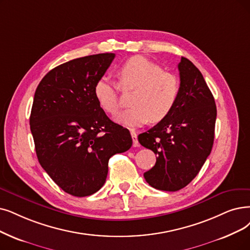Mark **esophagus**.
I'll return each mask as SVG.
<instances>
[{"mask_svg":"<svg viewBox=\"0 0 250 250\" xmlns=\"http://www.w3.org/2000/svg\"><path fill=\"white\" fill-rule=\"evenodd\" d=\"M131 137H132V141H133V146H138V141H137V135L134 131H131Z\"/></svg>","mask_w":250,"mask_h":250,"instance_id":"obj_1","label":"esophagus"}]
</instances>
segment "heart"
I'll list each match as a JSON object with an SVG mask.
<instances>
[{"mask_svg":"<svg viewBox=\"0 0 250 250\" xmlns=\"http://www.w3.org/2000/svg\"><path fill=\"white\" fill-rule=\"evenodd\" d=\"M119 86L132 88L131 108L120 114L117 121L128 127H141L149 120L159 123L173 111L181 92L178 79L143 56L129 58L118 69ZM93 93L104 112L116 115L120 108L119 87L104 76L94 84Z\"/></svg>","mask_w":250,"mask_h":250,"instance_id":"heart-1","label":"heart"}]
</instances>
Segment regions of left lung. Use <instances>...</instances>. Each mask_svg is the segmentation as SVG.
<instances>
[{
  "label": "left lung",
  "mask_w": 250,
  "mask_h": 250,
  "mask_svg": "<svg viewBox=\"0 0 250 250\" xmlns=\"http://www.w3.org/2000/svg\"><path fill=\"white\" fill-rule=\"evenodd\" d=\"M181 92L172 113L138 135L143 146L157 155L155 166L145 172L146 183L175 192L191 183L211 152L216 105L201 72L188 58L177 65Z\"/></svg>",
  "instance_id": "left-lung-1"
}]
</instances>
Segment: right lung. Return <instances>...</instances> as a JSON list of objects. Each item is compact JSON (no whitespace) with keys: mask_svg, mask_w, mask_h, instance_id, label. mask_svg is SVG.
Segmentation results:
<instances>
[{"mask_svg":"<svg viewBox=\"0 0 250 250\" xmlns=\"http://www.w3.org/2000/svg\"><path fill=\"white\" fill-rule=\"evenodd\" d=\"M114 58L101 53L62 63L35 92L29 125L38 160L59 188L76 197L97 192L109 158L132 146L128 129L109 120L93 93Z\"/></svg>","mask_w":250,"mask_h":250,"instance_id":"1","label":"right lung"}]
</instances>
